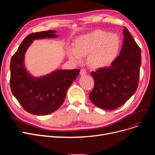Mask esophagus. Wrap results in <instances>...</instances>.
I'll return each instance as SVG.
<instances>
[{"mask_svg":"<svg viewBox=\"0 0 155 155\" xmlns=\"http://www.w3.org/2000/svg\"><path fill=\"white\" fill-rule=\"evenodd\" d=\"M87 73V71H86V70H85V69H82L80 70V75H85V74Z\"/></svg>","mask_w":155,"mask_h":155,"instance_id":"1","label":"esophagus"}]
</instances>
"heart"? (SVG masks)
Returning a JSON list of instances; mask_svg holds the SVG:
<instances>
[{"mask_svg":"<svg viewBox=\"0 0 155 155\" xmlns=\"http://www.w3.org/2000/svg\"><path fill=\"white\" fill-rule=\"evenodd\" d=\"M120 41L115 34L95 30L77 38L75 48L68 51L69 58L80 62L83 56L88 55V62L95 68H105L115 61L119 54Z\"/></svg>","mask_w":155,"mask_h":155,"instance_id":"1","label":"heart"}]
</instances>
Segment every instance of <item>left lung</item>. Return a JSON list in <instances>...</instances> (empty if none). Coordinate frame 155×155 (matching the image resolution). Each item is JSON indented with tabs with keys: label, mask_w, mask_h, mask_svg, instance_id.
I'll return each mask as SVG.
<instances>
[{
	"label": "left lung",
	"mask_w": 155,
	"mask_h": 155,
	"mask_svg": "<svg viewBox=\"0 0 155 155\" xmlns=\"http://www.w3.org/2000/svg\"><path fill=\"white\" fill-rule=\"evenodd\" d=\"M123 36L120 54L111 66L91 73L95 85L89 98L103 109H117L131 98L138 86L141 63L140 48L126 27Z\"/></svg>",
	"instance_id": "1"
}]
</instances>
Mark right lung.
Listing matches in <instances>:
<instances>
[{"label":"right lung","mask_w":155,"mask_h":155,"mask_svg":"<svg viewBox=\"0 0 155 155\" xmlns=\"http://www.w3.org/2000/svg\"><path fill=\"white\" fill-rule=\"evenodd\" d=\"M55 31H41L27 36L12 56L10 86L24 109L32 114L45 116L58 109L67 91L80 70H56L41 77H32L24 66V55L35 39L58 37Z\"/></svg>","instance_id":"add662e5"}]
</instances>
